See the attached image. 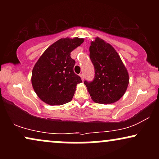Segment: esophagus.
I'll return each instance as SVG.
<instances>
[{
	"instance_id": "1",
	"label": "esophagus",
	"mask_w": 159,
	"mask_h": 159,
	"mask_svg": "<svg viewBox=\"0 0 159 159\" xmlns=\"http://www.w3.org/2000/svg\"><path fill=\"white\" fill-rule=\"evenodd\" d=\"M80 76H81V78L82 81H84V73H81V75H80Z\"/></svg>"
}]
</instances>
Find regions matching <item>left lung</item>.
<instances>
[{
	"mask_svg": "<svg viewBox=\"0 0 159 159\" xmlns=\"http://www.w3.org/2000/svg\"><path fill=\"white\" fill-rule=\"evenodd\" d=\"M90 58L94 66L92 81H84L91 98L96 103L111 104L123 96L129 84V74L119 54L103 39L96 38L90 46Z\"/></svg>",
	"mask_w": 159,
	"mask_h": 159,
	"instance_id": "1",
	"label": "left lung"
}]
</instances>
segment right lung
Here are the masks:
<instances>
[{"label": "right lung", "mask_w": 159, "mask_h": 159, "mask_svg": "<svg viewBox=\"0 0 159 159\" xmlns=\"http://www.w3.org/2000/svg\"><path fill=\"white\" fill-rule=\"evenodd\" d=\"M84 43L81 38L61 39L49 46L36 62L32 72V85L42 101L61 105L72 101L81 78L74 72L75 61L70 56Z\"/></svg>", "instance_id": "1"}]
</instances>
